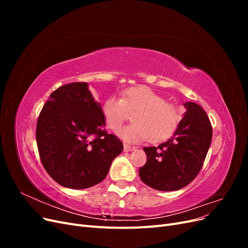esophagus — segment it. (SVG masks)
<instances>
[{
    "instance_id": "obj_1",
    "label": "esophagus",
    "mask_w": 248,
    "mask_h": 248,
    "mask_svg": "<svg viewBox=\"0 0 248 248\" xmlns=\"http://www.w3.org/2000/svg\"><path fill=\"white\" fill-rule=\"evenodd\" d=\"M134 149H136V147L134 146L124 144V152H129V151H132V150H134Z\"/></svg>"
}]
</instances>
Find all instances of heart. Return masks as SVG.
<instances>
[{"mask_svg":"<svg viewBox=\"0 0 248 248\" xmlns=\"http://www.w3.org/2000/svg\"><path fill=\"white\" fill-rule=\"evenodd\" d=\"M133 112L134 123L120 132L126 141L166 140L174 133L183 118L181 108L146 86L127 89L121 99L110 97L102 107L106 124L114 132L122 128Z\"/></svg>","mask_w":248,"mask_h":248,"instance_id":"1","label":"heart"}]
</instances>
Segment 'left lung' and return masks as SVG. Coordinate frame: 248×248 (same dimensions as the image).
Listing matches in <instances>:
<instances>
[{
    "label": "left lung",
    "instance_id": "obj_1",
    "mask_svg": "<svg viewBox=\"0 0 248 248\" xmlns=\"http://www.w3.org/2000/svg\"><path fill=\"white\" fill-rule=\"evenodd\" d=\"M186 112L174 136L158 147H146L147 162L139 174L160 191L181 189L198 176L212 140V126L199 104L184 103Z\"/></svg>",
    "mask_w": 248,
    "mask_h": 248
}]
</instances>
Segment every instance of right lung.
Instances as JSON below:
<instances>
[{"instance_id": "add662e5", "label": "right lung", "mask_w": 248, "mask_h": 248, "mask_svg": "<svg viewBox=\"0 0 248 248\" xmlns=\"http://www.w3.org/2000/svg\"><path fill=\"white\" fill-rule=\"evenodd\" d=\"M104 126L88 82H71L50 94L37 120L36 140L43 167L57 183L84 189L107 177L123 144Z\"/></svg>"}]
</instances>
